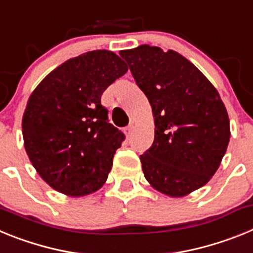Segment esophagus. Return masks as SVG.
I'll return each instance as SVG.
<instances>
[{
    "instance_id": "34e87169",
    "label": "esophagus",
    "mask_w": 253,
    "mask_h": 253,
    "mask_svg": "<svg viewBox=\"0 0 253 253\" xmlns=\"http://www.w3.org/2000/svg\"><path fill=\"white\" fill-rule=\"evenodd\" d=\"M134 126H135V125H134V123H130V124H129L128 126H126V128L124 129V133L126 134V137H129V135H130V134L133 133Z\"/></svg>"
}]
</instances>
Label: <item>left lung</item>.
Segmentation results:
<instances>
[{
    "label": "left lung",
    "mask_w": 253,
    "mask_h": 253,
    "mask_svg": "<svg viewBox=\"0 0 253 253\" xmlns=\"http://www.w3.org/2000/svg\"><path fill=\"white\" fill-rule=\"evenodd\" d=\"M120 55L154 118L153 144L139 157L144 177L165 195H189L220 166L231 138L227 109L211 82L177 51L144 44Z\"/></svg>",
    "instance_id": "1"
}]
</instances>
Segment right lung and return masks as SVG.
I'll return each mask as SVG.
<instances>
[{
	"mask_svg": "<svg viewBox=\"0 0 253 253\" xmlns=\"http://www.w3.org/2000/svg\"><path fill=\"white\" fill-rule=\"evenodd\" d=\"M128 67L110 50L87 51L51 71L22 116L24 147L51 189L84 196L100 189L125 135L109 123L101 95Z\"/></svg>",
	"mask_w": 253,
	"mask_h": 253,
	"instance_id": "right-lung-1",
	"label": "right lung"
}]
</instances>
